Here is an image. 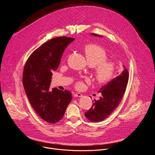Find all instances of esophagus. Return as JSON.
<instances>
[{"mask_svg": "<svg viewBox=\"0 0 155 155\" xmlns=\"http://www.w3.org/2000/svg\"><path fill=\"white\" fill-rule=\"evenodd\" d=\"M74 97H82L83 95H82V94H81L80 93H76L74 94Z\"/></svg>", "mask_w": 155, "mask_h": 155, "instance_id": "34e87169", "label": "esophagus"}]
</instances>
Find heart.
<instances>
[{
	"mask_svg": "<svg viewBox=\"0 0 155 155\" xmlns=\"http://www.w3.org/2000/svg\"><path fill=\"white\" fill-rule=\"evenodd\" d=\"M84 53L88 64L94 67V76L99 83H107L114 77L118 69L117 64L113 61L107 60V54L102 47L91 44L86 46ZM76 87L78 89H83L84 83L80 81Z\"/></svg>",
	"mask_w": 155,
	"mask_h": 155,
	"instance_id": "1",
	"label": "heart"
}]
</instances>
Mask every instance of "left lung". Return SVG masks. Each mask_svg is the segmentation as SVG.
<instances>
[{"label": "left lung", "instance_id": "left-lung-1", "mask_svg": "<svg viewBox=\"0 0 155 155\" xmlns=\"http://www.w3.org/2000/svg\"><path fill=\"white\" fill-rule=\"evenodd\" d=\"M95 37H102L96 34ZM123 71L117 77L102 86L98 93L102 94L97 101L93 102L92 107L85 113V117L91 122H100L107 118L119 105L124 94L127 84L129 74L123 65Z\"/></svg>", "mask_w": 155, "mask_h": 155}]
</instances>
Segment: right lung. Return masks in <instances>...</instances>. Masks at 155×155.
Wrapping results in <instances>:
<instances>
[{
  "label": "right lung",
  "mask_w": 155,
  "mask_h": 155,
  "mask_svg": "<svg viewBox=\"0 0 155 155\" xmlns=\"http://www.w3.org/2000/svg\"><path fill=\"white\" fill-rule=\"evenodd\" d=\"M75 38H52L35 50L28 58L23 71V83L28 100L36 113L50 123L61 120L72 101L69 91L50 90L52 72L59 65L62 55Z\"/></svg>",
  "instance_id": "add662e5"
}]
</instances>
